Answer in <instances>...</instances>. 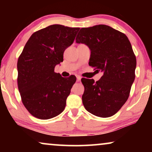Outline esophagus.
I'll return each mask as SVG.
<instances>
[{
  "instance_id": "34e87169",
  "label": "esophagus",
  "mask_w": 152,
  "mask_h": 152,
  "mask_svg": "<svg viewBox=\"0 0 152 152\" xmlns=\"http://www.w3.org/2000/svg\"><path fill=\"white\" fill-rule=\"evenodd\" d=\"M81 79H82V77H81L80 75L77 76V82H80V81L81 80Z\"/></svg>"
}]
</instances>
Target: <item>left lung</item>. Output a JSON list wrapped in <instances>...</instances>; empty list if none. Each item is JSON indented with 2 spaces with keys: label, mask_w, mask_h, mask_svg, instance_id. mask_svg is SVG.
Returning <instances> with one entry per match:
<instances>
[{
  "label": "left lung",
  "mask_w": 152,
  "mask_h": 152,
  "mask_svg": "<svg viewBox=\"0 0 152 152\" xmlns=\"http://www.w3.org/2000/svg\"><path fill=\"white\" fill-rule=\"evenodd\" d=\"M76 43L91 50L89 66L104 72L100 80L82 78L85 109L101 118L115 114L127 100L135 80L136 59L127 37L106 25L83 28Z\"/></svg>",
  "instance_id": "1"
}]
</instances>
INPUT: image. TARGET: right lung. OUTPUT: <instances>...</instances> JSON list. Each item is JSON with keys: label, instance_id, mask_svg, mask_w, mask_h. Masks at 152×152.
Wrapping results in <instances>:
<instances>
[{"label": "right lung", "instance_id": "right-lung-1", "mask_svg": "<svg viewBox=\"0 0 152 152\" xmlns=\"http://www.w3.org/2000/svg\"><path fill=\"white\" fill-rule=\"evenodd\" d=\"M79 30L57 24L41 29L33 33L18 57V91L25 107L34 117L50 119L65 109L76 77H63L54 70L64 61V50Z\"/></svg>", "mask_w": 152, "mask_h": 152}]
</instances>
